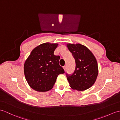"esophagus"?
<instances>
[{"mask_svg": "<svg viewBox=\"0 0 120 120\" xmlns=\"http://www.w3.org/2000/svg\"><path fill=\"white\" fill-rule=\"evenodd\" d=\"M63 68H64V71H66V69H67L66 66V65L64 66H63Z\"/></svg>", "mask_w": 120, "mask_h": 120, "instance_id": "1", "label": "esophagus"}]
</instances>
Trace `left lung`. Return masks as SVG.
Returning a JSON list of instances; mask_svg holds the SVG:
<instances>
[{
    "instance_id": "8db88e82",
    "label": "left lung",
    "mask_w": 120,
    "mask_h": 120,
    "mask_svg": "<svg viewBox=\"0 0 120 120\" xmlns=\"http://www.w3.org/2000/svg\"><path fill=\"white\" fill-rule=\"evenodd\" d=\"M76 62L75 71L66 77L73 90L82 91L90 88L95 82L98 74L95 57L87 47L82 44H67Z\"/></svg>"
}]
</instances>
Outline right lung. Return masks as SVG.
I'll list each match as a JSON object with an SVG mask.
<instances>
[{
    "label": "right lung",
    "mask_w": 120,
    "mask_h": 120,
    "mask_svg": "<svg viewBox=\"0 0 120 120\" xmlns=\"http://www.w3.org/2000/svg\"><path fill=\"white\" fill-rule=\"evenodd\" d=\"M57 43L41 44L33 50L25 62L24 73L30 87L38 91L51 90L58 75L64 73L59 65V56L54 52Z\"/></svg>",
    "instance_id": "add662e5"
}]
</instances>
